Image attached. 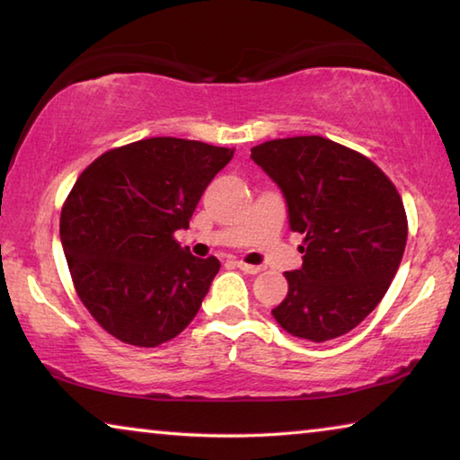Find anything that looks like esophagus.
<instances>
[{"instance_id": "obj_1", "label": "esophagus", "mask_w": 460, "mask_h": 460, "mask_svg": "<svg viewBox=\"0 0 460 460\" xmlns=\"http://www.w3.org/2000/svg\"><path fill=\"white\" fill-rule=\"evenodd\" d=\"M235 266L241 271H245V274H260V271H261L260 266H249V263H243V261H235Z\"/></svg>"}]
</instances>
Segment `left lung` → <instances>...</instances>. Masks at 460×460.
Returning <instances> with one entry per match:
<instances>
[{"label":"left lung","instance_id":"left-lung-1","mask_svg":"<svg viewBox=\"0 0 460 460\" xmlns=\"http://www.w3.org/2000/svg\"><path fill=\"white\" fill-rule=\"evenodd\" d=\"M252 160L282 190L292 231L305 233L302 268L271 310L292 337L337 339L371 314L400 268L408 239L392 181L359 152L321 136L252 147Z\"/></svg>","mask_w":460,"mask_h":460}]
</instances>
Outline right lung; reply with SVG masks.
Instances as JSON below:
<instances>
[{
  "label": "right lung",
  "mask_w": 460,
  "mask_h": 460,
  "mask_svg": "<svg viewBox=\"0 0 460 460\" xmlns=\"http://www.w3.org/2000/svg\"><path fill=\"white\" fill-rule=\"evenodd\" d=\"M233 147L150 137L115 147L76 178L60 213V241L91 316L128 345L155 347L197 316L221 263L172 237Z\"/></svg>",
  "instance_id": "1"
}]
</instances>
